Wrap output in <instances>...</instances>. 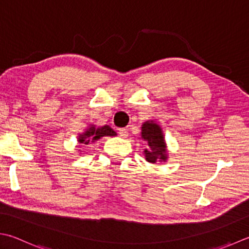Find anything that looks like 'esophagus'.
<instances>
[{
	"label": "esophagus",
	"instance_id": "34e87169",
	"mask_svg": "<svg viewBox=\"0 0 249 249\" xmlns=\"http://www.w3.org/2000/svg\"><path fill=\"white\" fill-rule=\"evenodd\" d=\"M118 133H119L121 137H123V138H126L128 136V130L126 128H120Z\"/></svg>",
	"mask_w": 249,
	"mask_h": 249
}]
</instances>
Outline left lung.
I'll return each instance as SVG.
<instances>
[{
	"label": "left lung",
	"mask_w": 249,
	"mask_h": 249,
	"mask_svg": "<svg viewBox=\"0 0 249 249\" xmlns=\"http://www.w3.org/2000/svg\"><path fill=\"white\" fill-rule=\"evenodd\" d=\"M141 138L147 141L149 145V148L144 150L145 160L148 162L155 163L158 160H165L167 159L164 136L158 124L153 122H145L141 129Z\"/></svg>",
	"instance_id": "1"
}]
</instances>
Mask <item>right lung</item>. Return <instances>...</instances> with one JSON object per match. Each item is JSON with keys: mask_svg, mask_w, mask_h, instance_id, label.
<instances>
[{"mask_svg": "<svg viewBox=\"0 0 249 249\" xmlns=\"http://www.w3.org/2000/svg\"><path fill=\"white\" fill-rule=\"evenodd\" d=\"M115 135H116V133L110 127V126H104V127H101V128L90 127L89 129H87L84 134L80 135L79 141L81 143L89 144L90 139L94 141V140L104 137V136H115Z\"/></svg>", "mask_w": 249, "mask_h": 249, "instance_id": "1", "label": "right lung"}]
</instances>
